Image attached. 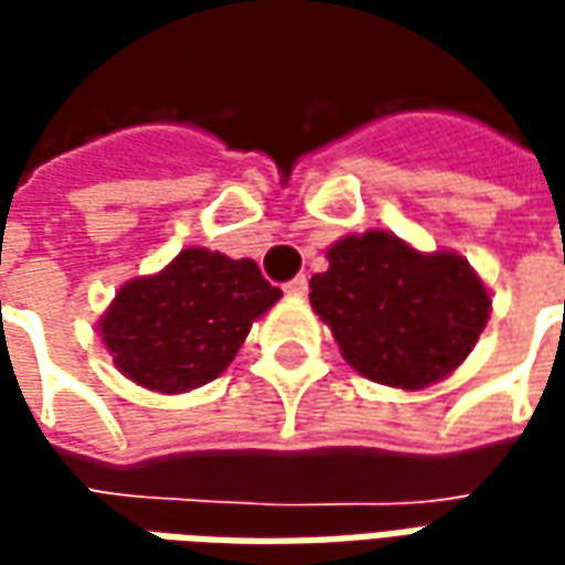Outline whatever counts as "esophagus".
Returning a JSON list of instances; mask_svg holds the SVG:
<instances>
[{
	"mask_svg": "<svg viewBox=\"0 0 565 565\" xmlns=\"http://www.w3.org/2000/svg\"><path fill=\"white\" fill-rule=\"evenodd\" d=\"M284 290H287V296H306L308 294V278H306V275H296L294 281L284 284Z\"/></svg>",
	"mask_w": 565,
	"mask_h": 565,
	"instance_id": "34e87169",
	"label": "esophagus"
}]
</instances>
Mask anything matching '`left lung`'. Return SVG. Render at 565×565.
<instances>
[{
	"instance_id": "8db88e82",
	"label": "left lung",
	"mask_w": 565,
	"mask_h": 565,
	"mask_svg": "<svg viewBox=\"0 0 565 565\" xmlns=\"http://www.w3.org/2000/svg\"><path fill=\"white\" fill-rule=\"evenodd\" d=\"M311 278V308L369 381L417 391L460 366L490 318V296L457 254H420L391 233L348 235Z\"/></svg>"
}]
</instances>
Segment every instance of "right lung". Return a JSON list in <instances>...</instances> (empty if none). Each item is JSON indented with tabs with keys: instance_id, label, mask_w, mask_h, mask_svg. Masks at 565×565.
Segmentation results:
<instances>
[{
	"instance_id": "add662e5",
	"label": "right lung",
	"mask_w": 565,
	"mask_h": 565,
	"mask_svg": "<svg viewBox=\"0 0 565 565\" xmlns=\"http://www.w3.org/2000/svg\"><path fill=\"white\" fill-rule=\"evenodd\" d=\"M281 299L254 259L186 247L150 278L120 287L99 320L117 369L141 387L184 393L233 363L250 323Z\"/></svg>"
}]
</instances>
